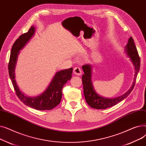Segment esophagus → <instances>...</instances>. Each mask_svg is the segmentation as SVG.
Returning <instances> with one entry per match:
<instances>
[{
	"label": "esophagus",
	"instance_id": "obj_1",
	"mask_svg": "<svg viewBox=\"0 0 146 146\" xmlns=\"http://www.w3.org/2000/svg\"><path fill=\"white\" fill-rule=\"evenodd\" d=\"M73 73L74 74L80 76L82 74V70L79 67H76L74 68L73 70Z\"/></svg>",
	"mask_w": 146,
	"mask_h": 146
}]
</instances>
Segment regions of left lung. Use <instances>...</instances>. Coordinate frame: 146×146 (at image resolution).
<instances>
[{
  "instance_id": "obj_1",
  "label": "left lung",
  "mask_w": 146,
  "mask_h": 146,
  "mask_svg": "<svg viewBox=\"0 0 146 146\" xmlns=\"http://www.w3.org/2000/svg\"><path fill=\"white\" fill-rule=\"evenodd\" d=\"M125 48L124 52L126 54L127 56L129 58L130 61H131L134 67L135 74L134 81L131 88L127 92L120 96L114 98H107L98 94L94 89L92 80V65L88 64L82 66V69L84 72V74L82 76L83 93L86 102L92 108L98 110H104L114 106L126 98L134 89L137 76L140 70V59L132 37L129 38Z\"/></svg>"
}]
</instances>
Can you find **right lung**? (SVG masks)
Returning a JSON list of instances; mask_svg holds the SVG:
<instances>
[{
    "label": "right lung",
    "mask_w": 146,
    "mask_h": 146,
    "mask_svg": "<svg viewBox=\"0 0 146 146\" xmlns=\"http://www.w3.org/2000/svg\"><path fill=\"white\" fill-rule=\"evenodd\" d=\"M35 32V27L32 26L27 33L21 35L14 42L12 47L8 65L9 74L17 96L25 105L36 110H51L60 104L62 97V89L67 82L71 79L73 68L57 72L48 86L40 95L31 97L27 96L23 93L15 80V67L20 50L31 39Z\"/></svg>",
    "instance_id": "1"
}]
</instances>
